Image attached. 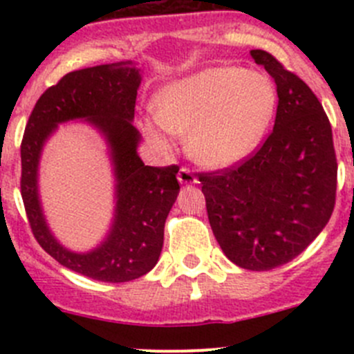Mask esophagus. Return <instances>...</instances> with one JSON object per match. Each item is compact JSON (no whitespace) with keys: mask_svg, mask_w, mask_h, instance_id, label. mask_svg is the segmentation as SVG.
<instances>
[{"mask_svg":"<svg viewBox=\"0 0 354 354\" xmlns=\"http://www.w3.org/2000/svg\"><path fill=\"white\" fill-rule=\"evenodd\" d=\"M178 181H180L181 185H194L197 183V178L194 176V173H192L188 167H181V169L178 171Z\"/></svg>","mask_w":354,"mask_h":354,"instance_id":"34e87169","label":"esophagus"}]
</instances>
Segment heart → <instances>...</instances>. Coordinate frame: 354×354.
<instances>
[{
    "label": "heart",
    "instance_id": "obj_1",
    "mask_svg": "<svg viewBox=\"0 0 354 354\" xmlns=\"http://www.w3.org/2000/svg\"><path fill=\"white\" fill-rule=\"evenodd\" d=\"M276 109L267 75L238 66L207 68L166 85L156 99V120L173 135H188V152L209 167H226L255 151ZM151 138L160 135L145 124Z\"/></svg>",
    "mask_w": 354,
    "mask_h": 354
}]
</instances>
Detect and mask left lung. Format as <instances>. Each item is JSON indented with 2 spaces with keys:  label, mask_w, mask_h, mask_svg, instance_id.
Listing matches in <instances>:
<instances>
[{
  "label": "left lung",
  "mask_w": 354,
  "mask_h": 354,
  "mask_svg": "<svg viewBox=\"0 0 354 354\" xmlns=\"http://www.w3.org/2000/svg\"><path fill=\"white\" fill-rule=\"evenodd\" d=\"M250 55L276 82L272 131L243 162L198 180L224 255L241 269L270 270L298 257L329 223L337 162L329 118L312 88L267 51Z\"/></svg>",
  "instance_id": "obj_1"
}]
</instances>
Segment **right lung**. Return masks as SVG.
Returning <instances> with one entry per match:
<instances>
[{
    "label": "right lung",
    "instance_id": "obj_1",
    "mask_svg": "<svg viewBox=\"0 0 354 354\" xmlns=\"http://www.w3.org/2000/svg\"><path fill=\"white\" fill-rule=\"evenodd\" d=\"M140 82V68L133 62L66 73L35 102L20 147V188L37 243L63 267L102 283H127L154 269L164 243V223L180 192V167L145 166L137 154L140 133L131 121ZM68 120H85L105 137L115 174L113 223L105 240L84 254L55 240L38 197L41 149L57 124Z\"/></svg>",
    "mask_w": 354,
    "mask_h": 354
}]
</instances>
